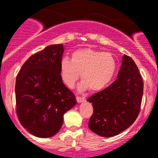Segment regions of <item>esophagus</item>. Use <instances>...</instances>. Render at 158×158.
<instances>
[{
  "label": "esophagus",
  "instance_id": "obj_1",
  "mask_svg": "<svg viewBox=\"0 0 158 158\" xmlns=\"http://www.w3.org/2000/svg\"><path fill=\"white\" fill-rule=\"evenodd\" d=\"M85 100V97H80V96H77L76 97V101H77V102H84Z\"/></svg>",
  "mask_w": 158,
  "mask_h": 158
}]
</instances>
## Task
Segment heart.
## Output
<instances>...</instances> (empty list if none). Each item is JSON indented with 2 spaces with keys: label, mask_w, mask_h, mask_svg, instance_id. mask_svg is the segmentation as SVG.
I'll return each instance as SVG.
<instances>
[{
  "label": "heart",
  "mask_w": 158,
  "mask_h": 158,
  "mask_svg": "<svg viewBox=\"0 0 158 158\" xmlns=\"http://www.w3.org/2000/svg\"><path fill=\"white\" fill-rule=\"evenodd\" d=\"M60 76L63 82L73 89L81 73L82 82L80 89L100 91L106 88L114 76L116 61L109 52L92 48L73 51L71 60L63 57L60 61Z\"/></svg>",
  "instance_id": "heart-1"
}]
</instances>
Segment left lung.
Returning a JSON list of instances; mask_svg holds the SVG:
<instances>
[{
    "mask_svg": "<svg viewBox=\"0 0 158 158\" xmlns=\"http://www.w3.org/2000/svg\"><path fill=\"white\" fill-rule=\"evenodd\" d=\"M143 89L138 66L130 56L124 55L117 79L87 99L93 107L89 122L90 130L109 138L129 128L139 114Z\"/></svg>",
    "mask_w": 158,
    "mask_h": 158,
    "instance_id": "1",
    "label": "left lung"
}]
</instances>
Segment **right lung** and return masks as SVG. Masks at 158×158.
<instances>
[{
    "instance_id": "obj_1",
    "label": "right lung",
    "mask_w": 158,
    "mask_h": 158,
    "mask_svg": "<svg viewBox=\"0 0 158 158\" xmlns=\"http://www.w3.org/2000/svg\"><path fill=\"white\" fill-rule=\"evenodd\" d=\"M63 51V44H55L33 54L16 79L17 118L23 128L38 138L58 133L64 114L77 103L60 76Z\"/></svg>"
}]
</instances>
